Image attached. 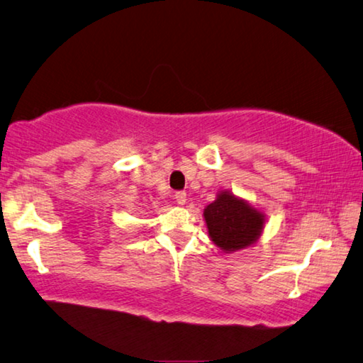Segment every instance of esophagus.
Returning a JSON list of instances; mask_svg holds the SVG:
<instances>
[{"label": "esophagus", "mask_w": 363, "mask_h": 363, "mask_svg": "<svg viewBox=\"0 0 363 363\" xmlns=\"http://www.w3.org/2000/svg\"><path fill=\"white\" fill-rule=\"evenodd\" d=\"M174 200H176L177 205H184L187 201V194L186 192H176Z\"/></svg>", "instance_id": "obj_1"}]
</instances>
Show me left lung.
Instances as JSON below:
<instances>
[{
	"label": "left lung",
	"instance_id": "8db88e82",
	"mask_svg": "<svg viewBox=\"0 0 363 363\" xmlns=\"http://www.w3.org/2000/svg\"><path fill=\"white\" fill-rule=\"evenodd\" d=\"M203 216L211 240L225 253L253 245L264 227V214L229 190L205 208Z\"/></svg>",
	"mask_w": 363,
	"mask_h": 363
}]
</instances>
